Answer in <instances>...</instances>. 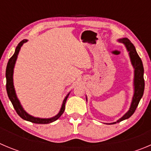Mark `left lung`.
<instances>
[{"mask_svg":"<svg viewBox=\"0 0 151 151\" xmlns=\"http://www.w3.org/2000/svg\"><path fill=\"white\" fill-rule=\"evenodd\" d=\"M119 42H122L125 45L127 49L129 51V57H130L131 63L133 64V68H134V95H133V101L131 104L130 108L129 111L124 115L122 118H121L119 120L117 121L116 122L112 123L113 124L118 123L122 121L125 120L129 118L131 115H133L137 108L139 103L140 101L141 98L143 96L144 90H145V80H144V67L141 58L138 55L136 52L135 46L133 44L127 39V38H124V39H119Z\"/></svg>","mask_w":151,"mask_h":151,"instance_id":"1","label":"left lung"}]
</instances>
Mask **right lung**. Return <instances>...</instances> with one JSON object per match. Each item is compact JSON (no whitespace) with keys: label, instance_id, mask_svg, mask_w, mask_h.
I'll return each instance as SVG.
<instances>
[{"label":"right lung","instance_id":"add662e5","mask_svg":"<svg viewBox=\"0 0 151 151\" xmlns=\"http://www.w3.org/2000/svg\"><path fill=\"white\" fill-rule=\"evenodd\" d=\"M27 39H24L22 40L20 43L18 44V46L15 49V53L12 55V56L9 60L6 65V91H7V95L9 97V100L12 102V106H13L14 109L16 111L17 114L22 118H23L24 120L28 121L34 124H49L51 122H55L57 120L64 112L65 109V102L67 101V98L68 97L69 94H68L67 96L64 99L62 105V108L60 109V112H59L56 116L53 117L51 118H35V117L31 116V115H28L26 112L23 109L22 106H21L20 103L18 101V98H17L16 95H15V88H14L13 86V79H12V75H13V68L15 66V61H16L17 56H18L19 50H20L21 47L23 45V44L27 42Z\"/></svg>","mask_w":151,"mask_h":151}]
</instances>
